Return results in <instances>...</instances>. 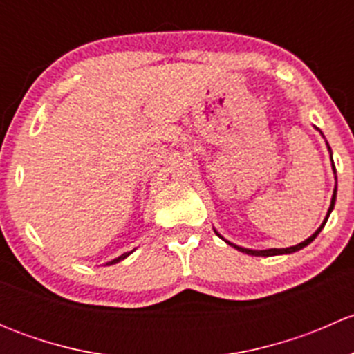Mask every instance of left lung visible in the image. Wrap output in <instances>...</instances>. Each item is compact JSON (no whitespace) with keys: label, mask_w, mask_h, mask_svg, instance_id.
<instances>
[{"label":"left lung","mask_w":354,"mask_h":354,"mask_svg":"<svg viewBox=\"0 0 354 354\" xmlns=\"http://www.w3.org/2000/svg\"><path fill=\"white\" fill-rule=\"evenodd\" d=\"M335 171V169H334ZM334 202H335V190H334V195H332V202H330V207H329V212H327V217H326V221H324L322 223V226L319 227V230L315 231V233L312 234V236L308 238V240H305V241H301V243H298V245H295V246H289V248H269V250H248V248H241V246H236V245H233V243H230V241H226V243H230V245H233L234 248L236 250H240V252H243V253H248V255H255V257H272V255H283V253H292V252H298V250H301V248H305L306 245H310L312 243L313 240H315L317 238V234L320 233V231H322V227L326 226V223H327V219H329V214L332 212V209H334ZM217 234V233H216Z\"/></svg>","instance_id":"obj_1"}]
</instances>
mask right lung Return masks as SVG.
Listing matches in <instances>:
<instances>
[{"mask_svg":"<svg viewBox=\"0 0 354 354\" xmlns=\"http://www.w3.org/2000/svg\"><path fill=\"white\" fill-rule=\"evenodd\" d=\"M128 255H130V253H123V255H121V257H118V259H114V260H113V262H109V266H111V263H116V262H120V260L127 259V257H128Z\"/></svg>","mask_w":354,"mask_h":354,"instance_id":"right-lung-1","label":"right lung"}]
</instances>
